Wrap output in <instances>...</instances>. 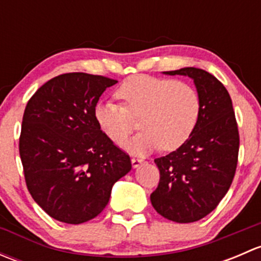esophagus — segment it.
Returning a JSON list of instances; mask_svg holds the SVG:
<instances>
[{"label": "esophagus", "instance_id": "esophagus-1", "mask_svg": "<svg viewBox=\"0 0 261 261\" xmlns=\"http://www.w3.org/2000/svg\"><path fill=\"white\" fill-rule=\"evenodd\" d=\"M131 164H133L134 168L140 167V165L143 164V159H140V158H133V159H131Z\"/></svg>", "mask_w": 261, "mask_h": 261}]
</instances>
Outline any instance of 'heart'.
<instances>
[{"mask_svg": "<svg viewBox=\"0 0 261 261\" xmlns=\"http://www.w3.org/2000/svg\"><path fill=\"white\" fill-rule=\"evenodd\" d=\"M117 96L123 105L99 102L94 117L102 133L116 144L125 141L133 131L134 117H140L143 131L134 136L126 149L146 154L162 146L175 150L196 128L201 114V98L186 82L151 75H134L122 82Z\"/></svg>", "mask_w": 261, "mask_h": 261, "instance_id": "obj_1", "label": "heart"}]
</instances>
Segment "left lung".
I'll return each mask as SVG.
<instances>
[{"label":"left lung","mask_w":261,"mask_h":261,"mask_svg":"<svg viewBox=\"0 0 261 261\" xmlns=\"http://www.w3.org/2000/svg\"><path fill=\"white\" fill-rule=\"evenodd\" d=\"M163 73L193 80L201 114L183 145L154 160L160 180L150 201L168 220L196 222L218 206L232 183L240 145L238 122L227 89L211 73L193 67Z\"/></svg>","instance_id":"obj_1"}]
</instances>
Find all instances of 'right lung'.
I'll return each instance as SVG.
<instances>
[{
    "mask_svg": "<svg viewBox=\"0 0 261 261\" xmlns=\"http://www.w3.org/2000/svg\"><path fill=\"white\" fill-rule=\"evenodd\" d=\"M117 81L65 73L46 82L26 105L20 149L26 186L50 217L70 225L103 211L112 186L131 170L130 156L94 117L101 94Z\"/></svg>",
    "mask_w": 261,
    "mask_h": 261,
    "instance_id": "add662e5",
    "label": "right lung"
}]
</instances>
